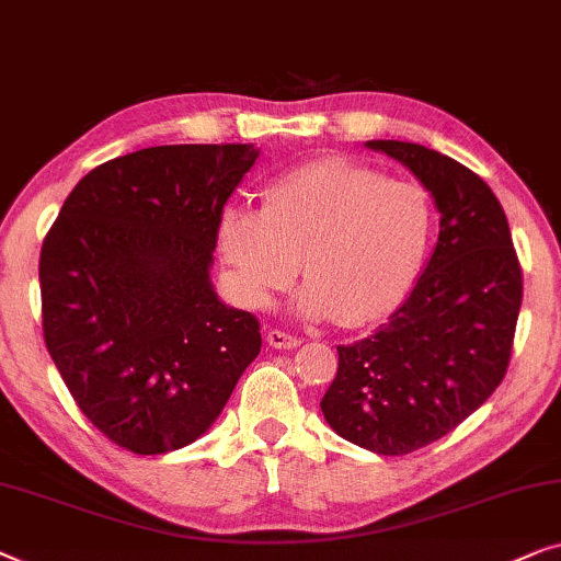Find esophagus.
Wrapping results in <instances>:
<instances>
[{"label":"esophagus","instance_id":"obj_1","mask_svg":"<svg viewBox=\"0 0 561 561\" xmlns=\"http://www.w3.org/2000/svg\"><path fill=\"white\" fill-rule=\"evenodd\" d=\"M267 344H271L273 348H296L300 344V339L286 334V331L271 329L267 331Z\"/></svg>","mask_w":561,"mask_h":561}]
</instances>
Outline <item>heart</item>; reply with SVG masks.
I'll return each mask as SVG.
<instances>
[{
  "instance_id": "heart-1",
  "label": "heart",
  "mask_w": 561,
  "mask_h": 561,
  "mask_svg": "<svg viewBox=\"0 0 561 561\" xmlns=\"http://www.w3.org/2000/svg\"><path fill=\"white\" fill-rule=\"evenodd\" d=\"M435 232L430 194L379 169L329 157L278 176L263 209L232 205L217 220V250L238 296L265 308L300 271L304 319L364 327L402 304Z\"/></svg>"
}]
</instances>
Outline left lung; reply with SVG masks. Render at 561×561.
<instances>
[{"instance_id": "8db88e82", "label": "left lung", "mask_w": 561, "mask_h": 561, "mask_svg": "<svg viewBox=\"0 0 561 561\" xmlns=\"http://www.w3.org/2000/svg\"><path fill=\"white\" fill-rule=\"evenodd\" d=\"M433 194L440 234L408 300L375 334L339 348L321 412L344 440L408 456L481 408L508 369L522 308L518 265L501 202L481 176L408 141H367Z\"/></svg>"}]
</instances>
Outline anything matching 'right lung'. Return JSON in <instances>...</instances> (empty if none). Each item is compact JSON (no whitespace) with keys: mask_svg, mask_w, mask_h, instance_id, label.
<instances>
[{"mask_svg":"<svg viewBox=\"0 0 561 561\" xmlns=\"http://www.w3.org/2000/svg\"><path fill=\"white\" fill-rule=\"evenodd\" d=\"M257 157L253 144H180L111 159L47 232V352L121 448L161 456L197 440L261 354V323L225 306L209 278L217 220Z\"/></svg>","mask_w":561,"mask_h":561,"instance_id":"1","label":"right lung"}]
</instances>
